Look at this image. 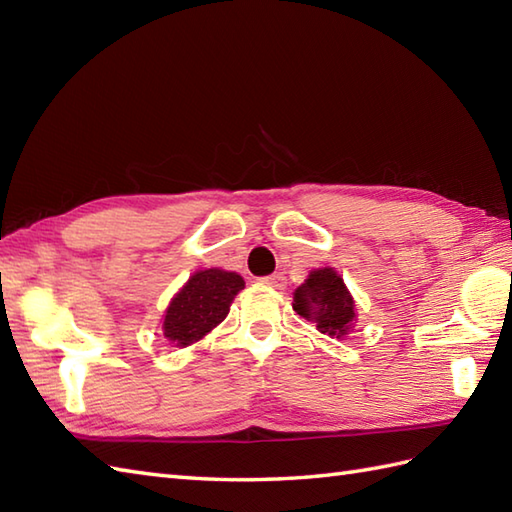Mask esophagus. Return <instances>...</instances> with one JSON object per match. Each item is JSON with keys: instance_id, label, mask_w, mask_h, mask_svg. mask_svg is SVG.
Masks as SVG:
<instances>
[{"instance_id": "1", "label": "esophagus", "mask_w": 512, "mask_h": 512, "mask_svg": "<svg viewBox=\"0 0 512 512\" xmlns=\"http://www.w3.org/2000/svg\"><path fill=\"white\" fill-rule=\"evenodd\" d=\"M259 281H262V284H266V286H270V288H277V290H284L286 288V277L279 275V273L262 277Z\"/></svg>"}]
</instances>
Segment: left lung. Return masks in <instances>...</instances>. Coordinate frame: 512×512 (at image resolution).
Returning a JSON list of instances; mask_svg holds the SVG:
<instances>
[{"mask_svg": "<svg viewBox=\"0 0 512 512\" xmlns=\"http://www.w3.org/2000/svg\"><path fill=\"white\" fill-rule=\"evenodd\" d=\"M295 308L303 319L317 323L321 334L343 339L354 325V299L345 288L343 277L334 268L312 270L308 279L295 290Z\"/></svg>", "mask_w": 512, "mask_h": 512, "instance_id": "8db88e82", "label": "left lung"}]
</instances>
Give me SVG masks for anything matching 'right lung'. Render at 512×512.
<instances>
[{
	"instance_id": "add662e5",
	"label": "right lung",
	"mask_w": 512,
	"mask_h": 512,
	"mask_svg": "<svg viewBox=\"0 0 512 512\" xmlns=\"http://www.w3.org/2000/svg\"><path fill=\"white\" fill-rule=\"evenodd\" d=\"M242 288L244 279L237 273L220 268L198 270L171 299L162 332L178 347L200 341L226 319L235 295Z\"/></svg>"
}]
</instances>
